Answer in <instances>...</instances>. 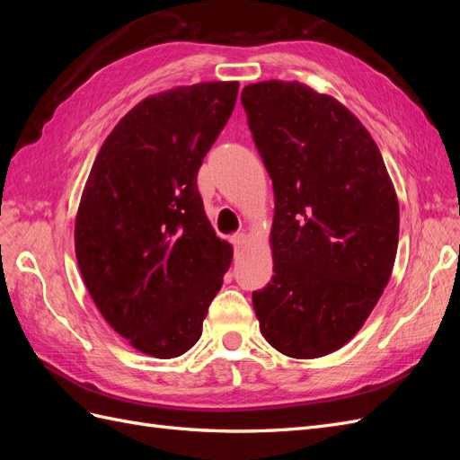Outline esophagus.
Segmentation results:
<instances>
[{
  "label": "esophagus",
  "mask_w": 460,
  "mask_h": 460,
  "mask_svg": "<svg viewBox=\"0 0 460 460\" xmlns=\"http://www.w3.org/2000/svg\"><path fill=\"white\" fill-rule=\"evenodd\" d=\"M247 242H249V238H247V234H243V232L235 234L234 238H232V243L235 247V252H240V249H243L247 245Z\"/></svg>",
  "instance_id": "34e87169"
}]
</instances>
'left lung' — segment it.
<instances>
[{"label":"left lung","mask_w":460,"mask_h":460,"mask_svg":"<svg viewBox=\"0 0 460 460\" xmlns=\"http://www.w3.org/2000/svg\"><path fill=\"white\" fill-rule=\"evenodd\" d=\"M249 130L274 188V276L253 291L264 340L294 358L338 351L392 276L399 203L360 120L299 82L242 90Z\"/></svg>","instance_id":"8db88e82"}]
</instances>
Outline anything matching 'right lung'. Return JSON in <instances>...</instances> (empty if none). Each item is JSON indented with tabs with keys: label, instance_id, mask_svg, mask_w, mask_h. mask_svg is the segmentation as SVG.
<instances>
[{
	"label": "right lung",
	"instance_id": "1",
	"mask_svg": "<svg viewBox=\"0 0 460 460\" xmlns=\"http://www.w3.org/2000/svg\"><path fill=\"white\" fill-rule=\"evenodd\" d=\"M238 88L203 82L146 97L107 136L82 193L78 269L109 326L146 355L172 358L198 343L232 262L198 172Z\"/></svg>",
	"mask_w": 460,
	"mask_h": 460
}]
</instances>
